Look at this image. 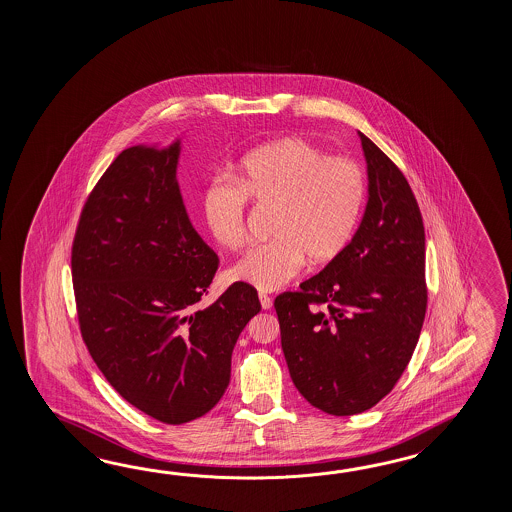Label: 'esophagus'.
Instances as JSON below:
<instances>
[{
  "label": "esophagus",
  "mask_w": 512,
  "mask_h": 512,
  "mask_svg": "<svg viewBox=\"0 0 512 512\" xmlns=\"http://www.w3.org/2000/svg\"><path fill=\"white\" fill-rule=\"evenodd\" d=\"M260 304L265 311H269L272 309V298L271 296H267V294H260Z\"/></svg>",
  "instance_id": "esophagus-1"
}]
</instances>
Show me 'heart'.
Instances as JSON below:
<instances>
[{"label":"heart","instance_id":"obj_1","mask_svg":"<svg viewBox=\"0 0 512 512\" xmlns=\"http://www.w3.org/2000/svg\"><path fill=\"white\" fill-rule=\"evenodd\" d=\"M366 196L359 163L285 137L249 153L238 168V183L214 179L203 192V218L214 241L234 251L247 241L249 197L278 207L276 241L251 249L227 271L230 282L272 293L300 276L307 258L324 265L348 249Z\"/></svg>","mask_w":512,"mask_h":512}]
</instances>
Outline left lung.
<instances>
[{
  "label": "left lung",
  "mask_w": 512,
  "mask_h": 512,
  "mask_svg": "<svg viewBox=\"0 0 512 512\" xmlns=\"http://www.w3.org/2000/svg\"><path fill=\"white\" fill-rule=\"evenodd\" d=\"M368 201L348 249L274 300L294 386L331 415L370 410L412 359L426 313L425 227L401 170L359 131ZM326 304L316 310L315 304Z\"/></svg>",
  "instance_id": "1"
}]
</instances>
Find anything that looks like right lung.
<instances>
[{
  "label": "right lung",
  "mask_w": 512,
  "mask_h": 512,
  "mask_svg": "<svg viewBox=\"0 0 512 512\" xmlns=\"http://www.w3.org/2000/svg\"><path fill=\"white\" fill-rule=\"evenodd\" d=\"M179 155L181 137L120 153L86 201L71 256L80 331L98 370L166 425L218 404L232 349L261 309L243 283L197 309L218 256L186 214Z\"/></svg>",
  "instance_id": "right-lung-1"
}]
</instances>
